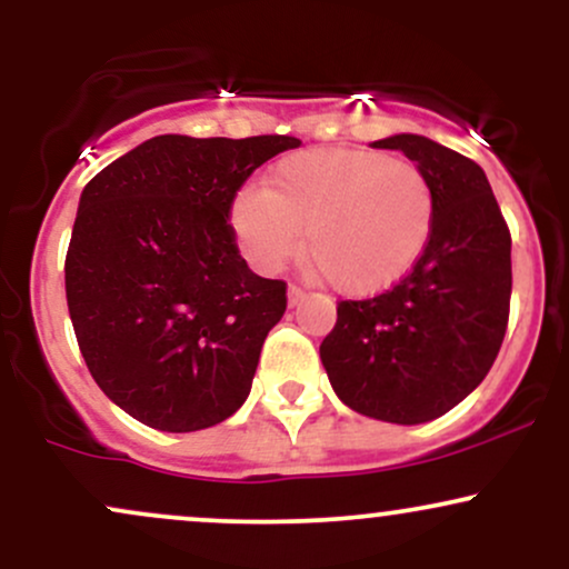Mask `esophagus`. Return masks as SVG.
I'll list each match as a JSON object with an SVG mask.
<instances>
[{"mask_svg": "<svg viewBox=\"0 0 569 569\" xmlns=\"http://www.w3.org/2000/svg\"><path fill=\"white\" fill-rule=\"evenodd\" d=\"M307 297V293L299 289V286H289V305L291 307H297L299 302H302V299Z\"/></svg>", "mask_w": 569, "mask_h": 569, "instance_id": "34e87169", "label": "esophagus"}]
</instances>
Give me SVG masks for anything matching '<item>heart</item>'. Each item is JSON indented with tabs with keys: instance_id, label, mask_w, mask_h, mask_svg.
Here are the masks:
<instances>
[{
	"instance_id": "1",
	"label": "heart",
	"mask_w": 569,
	"mask_h": 569,
	"mask_svg": "<svg viewBox=\"0 0 569 569\" xmlns=\"http://www.w3.org/2000/svg\"><path fill=\"white\" fill-rule=\"evenodd\" d=\"M433 224L426 171L375 149L289 154L270 168L264 189H243L230 206L234 240L259 272L280 270L302 238L312 270L348 297H371L407 278Z\"/></svg>"
}]
</instances>
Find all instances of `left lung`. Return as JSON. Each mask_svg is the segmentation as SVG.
<instances>
[{
	"instance_id": "1",
	"label": "left lung",
	"mask_w": 569,
	"mask_h": 569,
	"mask_svg": "<svg viewBox=\"0 0 569 569\" xmlns=\"http://www.w3.org/2000/svg\"><path fill=\"white\" fill-rule=\"evenodd\" d=\"M398 149L433 184L436 224L401 283L339 302L321 361L345 407L396 426H420L479 388L506 337L511 232L485 171L417 133L371 143Z\"/></svg>"
}]
</instances>
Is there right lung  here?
<instances>
[{
    "mask_svg": "<svg viewBox=\"0 0 569 569\" xmlns=\"http://www.w3.org/2000/svg\"><path fill=\"white\" fill-rule=\"evenodd\" d=\"M291 136L166 133L82 189L67 253L71 326L90 375L122 411L166 433L211 428L251 393L283 280L248 270L234 192Z\"/></svg>",
    "mask_w": 569,
    "mask_h": 569,
    "instance_id": "1",
    "label": "right lung"
}]
</instances>
